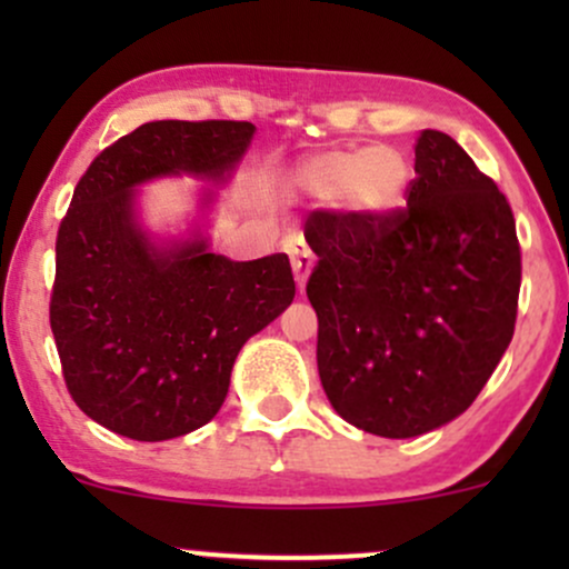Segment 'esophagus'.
<instances>
[{"label": "esophagus", "mask_w": 569, "mask_h": 569, "mask_svg": "<svg viewBox=\"0 0 569 569\" xmlns=\"http://www.w3.org/2000/svg\"><path fill=\"white\" fill-rule=\"evenodd\" d=\"M289 253H291L293 278H297L299 291H305L307 276H310V270H312V253H310V248H307L305 243H293Z\"/></svg>", "instance_id": "1"}]
</instances>
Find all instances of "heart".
Returning <instances> with one entry per match:
<instances>
[{
    "label": "heart",
    "mask_w": 569,
    "mask_h": 569,
    "mask_svg": "<svg viewBox=\"0 0 569 569\" xmlns=\"http://www.w3.org/2000/svg\"><path fill=\"white\" fill-rule=\"evenodd\" d=\"M411 179L407 154L396 147L329 149L297 166L293 181L318 200H339L363 219H380L401 206Z\"/></svg>",
    "instance_id": "obj_1"
}]
</instances>
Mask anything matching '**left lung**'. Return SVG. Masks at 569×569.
<instances>
[{
  "mask_svg": "<svg viewBox=\"0 0 569 569\" xmlns=\"http://www.w3.org/2000/svg\"><path fill=\"white\" fill-rule=\"evenodd\" d=\"M407 208L363 219L318 208V375L350 426L411 439L481 393L513 337L521 251L498 184L441 130L415 143Z\"/></svg>",
  "mask_w": 569,
  "mask_h": 569,
  "instance_id": "obj_1",
  "label": "left lung"
}]
</instances>
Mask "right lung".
I'll return each mask as SVG.
<instances>
[{
  "label": "right lung",
  "instance_id": "right-lung-1",
  "mask_svg": "<svg viewBox=\"0 0 569 569\" xmlns=\"http://www.w3.org/2000/svg\"><path fill=\"white\" fill-rule=\"evenodd\" d=\"M251 122L158 120L90 162L58 227L50 293L63 380L98 426L166 441L213 420L232 363L291 305L286 253L232 262L208 240L154 246L136 221L133 187L171 173L224 181Z\"/></svg>",
  "mask_w": 569,
  "mask_h": 569
}]
</instances>
